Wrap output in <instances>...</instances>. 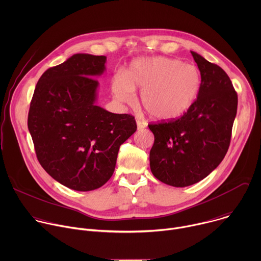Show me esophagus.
Segmentation results:
<instances>
[{
    "mask_svg": "<svg viewBox=\"0 0 261 261\" xmlns=\"http://www.w3.org/2000/svg\"><path fill=\"white\" fill-rule=\"evenodd\" d=\"M136 125H137V130H141V129H143V128L145 127L144 122H142V121H140V120H137V121H136Z\"/></svg>",
    "mask_w": 261,
    "mask_h": 261,
    "instance_id": "34e87169",
    "label": "esophagus"
}]
</instances>
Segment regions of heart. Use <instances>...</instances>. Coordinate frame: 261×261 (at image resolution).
I'll return each instance as SVG.
<instances>
[{"label": "heart", "mask_w": 261, "mask_h": 261, "mask_svg": "<svg viewBox=\"0 0 261 261\" xmlns=\"http://www.w3.org/2000/svg\"><path fill=\"white\" fill-rule=\"evenodd\" d=\"M200 86L201 75L195 65L165 57L134 60L125 74L117 73L111 81V90L122 103H130L134 91H141V106L151 119L160 122L187 113Z\"/></svg>", "instance_id": "b5f03b06"}]
</instances>
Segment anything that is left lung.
Segmentation results:
<instances>
[{
	"instance_id": "1",
	"label": "left lung",
	"mask_w": 261,
	"mask_h": 261,
	"mask_svg": "<svg viewBox=\"0 0 261 261\" xmlns=\"http://www.w3.org/2000/svg\"><path fill=\"white\" fill-rule=\"evenodd\" d=\"M191 54L201 75L197 99L181 118L148 125L155 136L150 152L152 173L181 188L206 177L224 159L238 109V95L226 72Z\"/></svg>"
}]
</instances>
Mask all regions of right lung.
<instances>
[{
	"mask_svg": "<svg viewBox=\"0 0 261 261\" xmlns=\"http://www.w3.org/2000/svg\"><path fill=\"white\" fill-rule=\"evenodd\" d=\"M105 56L76 54L47 69L37 83L28 128L38 161L65 187L98 189L113 175L120 145L135 131L130 115L96 105Z\"/></svg>",
	"mask_w": 261,
	"mask_h": 261,
	"instance_id": "1",
	"label": "right lung"
}]
</instances>
